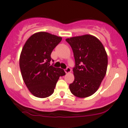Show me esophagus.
Wrapping results in <instances>:
<instances>
[{
	"instance_id": "34e87169",
	"label": "esophagus",
	"mask_w": 128,
	"mask_h": 128,
	"mask_svg": "<svg viewBox=\"0 0 128 128\" xmlns=\"http://www.w3.org/2000/svg\"><path fill=\"white\" fill-rule=\"evenodd\" d=\"M65 73H66V74H68V73H70V72H71V68L69 67V66H67V67L65 69Z\"/></svg>"
}]
</instances>
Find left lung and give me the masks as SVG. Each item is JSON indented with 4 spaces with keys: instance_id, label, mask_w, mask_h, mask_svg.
<instances>
[{
    "instance_id": "left-lung-1",
    "label": "left lung",
    "mask_w": 128,
    "mask_h": 128,
    "mask_svg": "<svg viewBox=\"0 0 128 128\" xmlns=\"http://www.w3.org/2000/svg\"><path fill=\"white\" fill-rule=\"evenodd\" d=\"M74 53V81L69 88L80 98L93 95L104 78L108 66V56L102 43L90 34L66 39Z\"/></svg>"
}]
</instances>
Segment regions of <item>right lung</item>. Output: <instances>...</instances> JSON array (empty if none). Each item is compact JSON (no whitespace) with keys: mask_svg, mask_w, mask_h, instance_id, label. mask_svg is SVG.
I'll list each match as a JSON object with an SVG mask.
<instances>
[{"mask_svg":"<svg viewBox=\"0 0 128 128\" xmlns=\"http://www.w3.org/2000/svg\"><path fill=\"white\" fill-rule=\"evenodd\" d=\"M62 40L56 35L39 32L29 37L24 46L20 57L21 74L30 93L37 98L51 96L59 78L65 74L61 68L50 65L51 52Z\"/></svg>","mask_w":128,"mask_h":128,"instance_id":"1","label":"right lung"}]
</instances>
